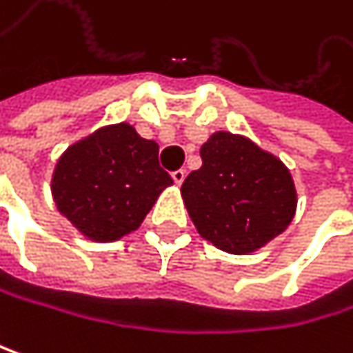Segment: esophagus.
Masks as SVG:
<instances>
[{"label": "esophagus", "mask_w": 353, "mask_h": 353, "mask_svg": "<svg viewBox=\"0 0 353 353\" xmlns=\"http://www.w3.org/2000/svg\"><path fill=\"white\" fill-rule=\"evenodd\" d=\"M171 178H173V182H175V184L180 186V184L186 180V169H178V171H173V173H171Z\"/></svg>", "instance_id": "esophagus-1"}]
</instances>
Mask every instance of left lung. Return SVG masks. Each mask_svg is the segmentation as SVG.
Masks as SVG:
<instances>
[{
  "label": "left lung",
  "instance_id": "8db88e82",
  "mask_svg": "<svg viewBox=\"0 0 353 353\" xmlns=\"http://www.w3.org/2000/svg\"><path fill=\"white\" fill-rule=\"evenodd\" d=\"M203 167L182 184L188 215L207 242L252 254L288 230L298 192L288 165L244 134L219 130L201 146Z\"/></svg>",
  "mask_w": 353,
  "mask_h": 353
}]
</instances>
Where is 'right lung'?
Segmentation results:
<instances>
[{"instance_id": "1", "label": "right lung", "mask_w": 353, "mask_h": 353, "mask_svg": "<svg viewBox=\"0 0 353 353\" xmlns=\"http://www.w3.org/2000/svg\"><path fill=\"white\" fill-rule=\"evenodd\" d=\"M171 184L159 165V144L121 121L94 130L61 152L51 196L80 236L103 244L136 232Z\"/></svg>"}]
</instances>
